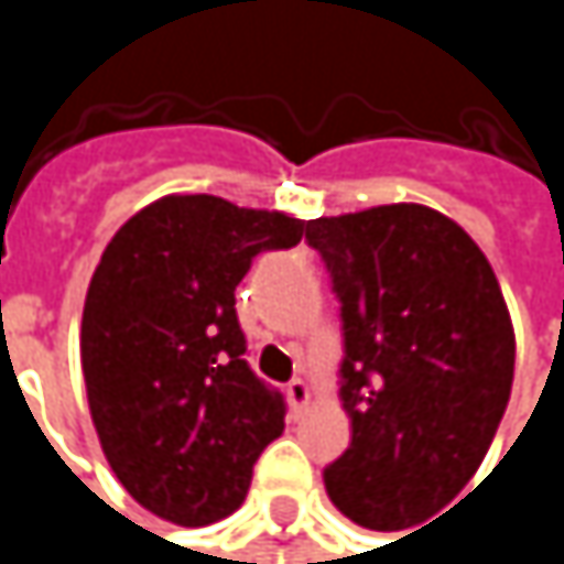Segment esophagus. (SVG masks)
<instances>
[{"label": "esophagus", "instance_id": "obj_1", "mask_svg": "<svg viewBox=\"0 0 564 564\" xmlns=\"http://www.w3.org/2000/svg\"><path fill=\"white\" fill-rule=\"evenodd\" d=\"M286 401H290L293 417H303V411L310 408V386H306L303 379H293V382L286 386Z\"/></svg>", "mask_w": 564, "mask_h": 564}]
</instances>
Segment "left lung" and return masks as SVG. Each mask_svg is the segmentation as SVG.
Wrapping results in <instances>:
<instances>
[{
	"instance_id": "1",
	"label": "left lung",
	"mask_w": 564,
	"mask_h": 564,
	"mask_svg": "<svg viewBox=\"0 0 564 564\" xmlns=\"http://www.w3.org/2000/svg\"><path fill=\"white\" fill-rule=\"evenodd\" d=\"M306 241L343 303L352 421L326 494L366 529H414L470 484L503 421L516 336L500 281L457 221L414 202L313 218Z\"/></svg>"
}]
</instances>
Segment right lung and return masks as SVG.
Masks as SVG:
<instances>
[{
  "label": "right lung",
  "mask_w": 564,
  "mask_h": 564,
  "mask_svg": "<svg viewBox=\"0 0 564 564\" xmlns=\"http://www.w3.org/2000/svg\"><path fill=\"white\" fill-rule=\"evenodd\" d=\"M293 215L163 195L104 248L80 319L90 421L123 490L175 525L245 503L283 398L248 366L235 286L261 251L303 238Z\"/></svg>",
  "instance_id": "1"
}]
</instances>
